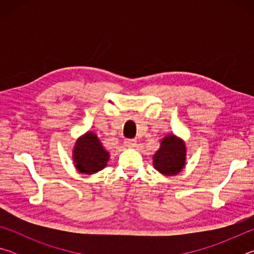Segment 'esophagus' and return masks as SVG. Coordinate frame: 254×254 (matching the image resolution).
I'll list each match as a JSON object with an SVG mask.
<instances>
[{
    "mask_svg": "<svg viewBox=\"0 0 254 254\" xmlns=\"http://www.w3.org/2000/svg\"><path fill=\"white\" fill-rule=\"evenodd\" d=\"M124 144H126V147H127V148H134L136 145V140L127 139L126 141H124Z\"/></svg>",
    "mask_w": 254,
    "mask_h": 254,
    "instance_id": "obj_1",
    "label": "esophagus"
}]
</instances>
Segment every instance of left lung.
I'll return each instance as SVG.
<instances>
[{"label":"left lung","instance_id":"left-lung-1","mask_svg":"<svg viewBox=\"0 0 254 254\" xmlns=\"http://www.w3.org/2000/svg\"><path fill=\"white\" fill-rule=\"evenodd\" d=\"M186 142L176 134H167L152 157L153 168L163 176H176L186 166Z\"/></svg>","mask_w":254,"mask_h":254}]
</instances>
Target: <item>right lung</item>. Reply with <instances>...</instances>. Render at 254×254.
<instances>
[{"instance_id":"1","label":"right lung","mask_w":254,"mask_h":254,"mask_svg":"<svg viewBox=\"0 0 254 254\" xmlns=\"http://www.w3.org/2000/svg\"><path fill=\"white\" fill-rule=\"evenodd\" d=\"M110 152L93 131H87L80 135L72 148L75 168L78 173L87 176L104 169L110 161Z\"/></svg>"}]
</instances>
